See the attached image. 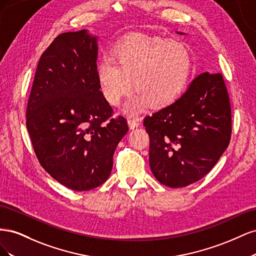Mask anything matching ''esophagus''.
<instances>
[{
  "label": "esophagus",
  "mask_w": 256,
  "mask_h": 256,
  "mask_svg": "<svg viewBox=\"0 0 256 256\" xmlns=\"http://www.w3.org/2000/svg\"><path fill=\"white\" fill-rule=\"evenodd\" d=\"M128 126H129V129L130 130H134L136 128H138V126H140V122H138L136 120H131L129 118L128 120Z\"/></svg>",
  "instance_id": "esophagus-1"
}]
</instances>
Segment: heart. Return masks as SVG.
I'll return each instance as SVG.
<instances>
[{"label":"heart","instance_id":"obj_1","mask_svg":"<svg viewBox=\"0 0 256 256\" xmlns=\"http://www.w3.org/2000/svg\"><path fill=\"white\" fill-rule=\"evenodd\" d=\"M111 60L97 68V82L106 102L118 106L134 88L124 106L134 115L154 108L168 106L182 95L191 72V56L182 42L136 34L115 44Z\"/></svg>","mask_w":256,"mask_h":256}]
</instances>
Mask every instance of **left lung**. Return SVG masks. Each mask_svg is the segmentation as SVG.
<instances>
[{
    "mask_svg": "<svg viewBox=\"0 0 256 256\" xmlns=\"http://www.w3.org/2000/svg\"><path fill=\"white\" fill-rule=\"evenodd\" d=\"M144 126L150 170L159 182L182 188L200 180L230 140V104L222 74H200L176 102L147 116Z\"/></svg>",
    "mask_w": 256,
    "mask_h": 256,
    "instance_id": "obj_1",
    "label": "left lung"
}]
</instances>
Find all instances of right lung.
<instances>
[{
  "label": "right lung",
  "instance_id": "obj_1",
  "mask_svg": "<svg viewBox=\"0 0 256 256\" xmlns=\"http://www.w3.org/2000/svg\"><path fill=\"white\" fill-rule=\"evenodd\" d=\"M98 36L81 30L58 35L38 62L26 109V128L42 166L74 191L109 178L113 154L127 134L126 120L97 82Z\"/></svg>",
  "mask_w": 256,
  "mask_h": 256
}]
</instances>
